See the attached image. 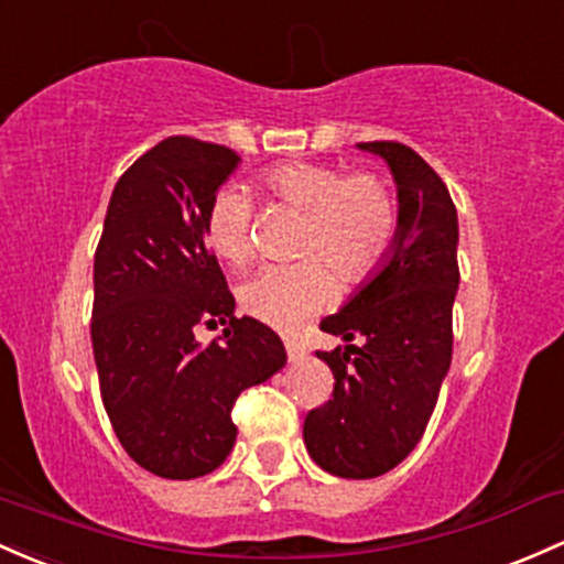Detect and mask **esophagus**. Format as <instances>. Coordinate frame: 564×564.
<instances>
[{
  "instance_id": "obj_1",
  "label": "esophagus",
  "mask_w": 564,
  "mask_h": 564,
  "mask_svg": "<svg viewBox=\"0 0 564 564\" xmlns=\"http://www.w3.org/2000/svg\"><path fill=\"white\" fill-rule=\"evenodd\" d=\"M283 345H286V356H289V361H300V358H305V356H307L305 345L296 343V339H292V337L283 339Z\"/></svg>"
}]
</instances>
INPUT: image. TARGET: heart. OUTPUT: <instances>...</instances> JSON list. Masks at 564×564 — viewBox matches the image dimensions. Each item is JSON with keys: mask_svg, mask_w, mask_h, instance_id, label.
Wrapping results in <instances>:
<instances>
[{"mask_svg": "<svg viewBox=\"0 0 564 564\" xmlns=\"http://www.w3.org/2000/svg\"><path fill=\"white\" fill-rule=\"evenodd\" d=\"M272 200L302 214L300 262L268 264L240 289L246 313L278 329H294L324 311L343 283H361L380 268L399 230L391 187L375 173H350L324 163H281L259 176ZM253 203L240 187H221L208 203L206 240L221 262L251 259Z\"/></svg>", "mask_w": 564, "mask_h": 564, "instance_id": "heart-1", "label": "heart"}]
</instances>
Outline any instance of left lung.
<instances>
[{"instance_id": "1", "label": "left lung", "mask_w": 564, "mask_h": 564, "mask_svg": "<svg viewBox=\"0 0 564 564\" xmlns=\"http://www.w3.org/2000/svg\"><path fill=\"white\" fill-rule=\"evenodd\" d=\"M399 189V230L380 270L321 329L345 348L318 350L332 399L305 417V447L324 471L372 479L417 447L453 361L457 212L447 184L410 147L364 141ZM361 338V346H352Z\"/></svg>"}]
</instances>
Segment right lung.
Listing matches in <instances>:
<instances>
[{
	"label": "right lung",
	"instance_id": "1",
	"mask_svg": "<svg viewBox=\"0 0 564 564\" xmlns=\"http://www.w3.org/2000/svg\"><path fill=\"white\" fill-rule=\"evenodd\" d=\"M221 144L171 135L120 176L93 262L90 339L104 410L122 449L163 479H197L232 453L240 391L286 364L262 321L235 318L208 249V203L238 169ZM200 319L226 324L200 346Z\"/></svg>",
	"mask_w": 564,
	"mask_h": 564
}]
</instances>
